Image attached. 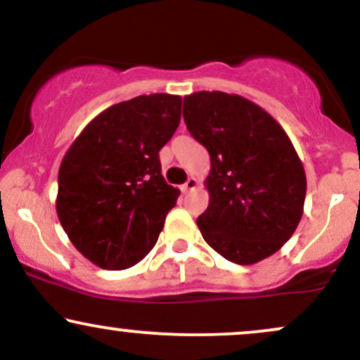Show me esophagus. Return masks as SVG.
I'll return each instance as SVG.
<instances>
[{
	"label": "esophagus",
	"mask_w": 360,
	"mask_h": 360,
	"mask_svg": "<svg viewBox=\"0 0 360 360\" xmlns=\"http://www.w3.org/2000/svg\"><path fill=\"white\" fill-rule=\"evenodd\" d=\"M196 186H198L196 177H189V179L186 181V184L183 186V193L188 194L189 191H194V189H196Z\"/></svg>",
	"instance_id": "obj_1"
}]
</instances>
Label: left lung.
Segmentation results:
<instances>
[{
  "label": "left lung",
  "instance_id": "left-lung-1",
  "mask_svg": "<svg viewBox=\"0 0 360 360\" xmlns=\"http://www.w3.org/2000/svg\"><path fill=\"white\" fill-rule=\"evenodd\" d=\"M189 134L210 154V205L201 235L240 266L276 254L303 217L307 174L283 127L247 98L221 91L184 96Z\"/></svg>",
  "mask_w": 360,
  "mask_h": 360
}]
</instances>
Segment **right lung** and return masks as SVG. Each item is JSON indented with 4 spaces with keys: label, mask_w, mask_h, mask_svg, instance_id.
Here are the masks:
<instances>
[{
    "label": "right lung",
    "mask_w": 360,
    "mask_h": 360,
    "mask_svg": "<svg viewBox=\"0 0 360 360\" xmlns=\"http://www.w3.org/2000/svg\"><path fill=\"white\" fill-rule=\"evenodd\" d=\"M181 120V96L143 94L93 118L59 167L56 210L72 245L101 269L140 262L162 232L179 189L162 177L159 150Z\"/></svg>",
    "instance_id": "obj_1"
}]
</instances>
